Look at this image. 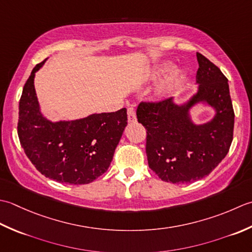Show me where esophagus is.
Here are the masks:
<instances>
[{"instance_id": "1", "label": "esophagus", "mask_w": 252, "mask_h": 252, "mask_svg": "<svg viewBox=\"0 0 252 252\" xmlns=\"http://www.w3.org/2000/svg\"><path fill=\"white\" fill-rule=\"evenodd\" d=\"M127 116H128V122L129 123L136 122V113L132 107H129V109L127 110Z\"/></svg>"}]
</instances>
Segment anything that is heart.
Wrapping results in <instances>:
<instances>
[{
    "mask_svg": "<svg viewBox=\"0 0 252 252\" xmlns=\"http://www.w3.org/2000/svg\"><path fill=\"white\" fill-rule=\"evenodd\" d=\"M172 66L173 64L171 62H163V63L155 66L147 75L148 80L155 81L164 74H166L167 71H169L156 90L155 95L158 100H163L172 95L173 94H175L187 79L188 73L186 69L182 67L172 68Z\"/></svg>",
    "mask_w": 252,
    "mask_h": 252,
    "instance_id": "b5f03b06",
    "label": "heart"
}]
</instances>
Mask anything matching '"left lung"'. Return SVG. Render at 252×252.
I'll return each mask as SVG.
<instances>
[{
  "label": "left lung",
  "mask_w": 252,
  "mask_h": 252,
  "mask_svg": "<svg viewBox=\"0 0 252 252\" xmlns=\"http://www.w3.org/2000/svg\"><path fill=\"white\" fill-rule=\"evenodd\" d=\"M197 91L177 103L174 97L140 103L137 119L147 129L148 164L162 181L186 184L209 175L226 157L233 141L234 110L228 80L218 66L197 53ZM211 107L214 116L197 125L192 110Z\"/></svg>",
  "instance_id": "left-lung-1"
}]
</instances>
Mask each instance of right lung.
Listing matches in <instances>:
<instances>
[{"instance_id": "1", "label": "right lung", "mask_w": 252, "mask_h": 252, "mask_svg": "<svg viewBox=\"0 0 252 252\" xmlns=\"http://www.w3.org/2000/svg\"><path fill=\"white\" fill-rule=\"evenodd\" d=\"M35 65L19 101L18 137L26 156L38 171L55 182L84 185L104 174L127 126V110L94 113L84 119L51 121L34 89Z\"/></svg>"}]
</instances>
